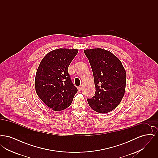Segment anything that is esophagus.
I'll list each match as a JSON object with an SVG mask.
<instances>
[{
	"label": "esophagus",
	"mask_w": 158,
	"mask_h": 158,
	"mask_svg": "<svg viewBox=\"0 0 158 158\" xmlns=\"http://www.w3.org/2000/svg\"><path fill=\"white\" fill-rule=\"evenodd\" d=\"M82 86H79V87H77V90H78V91L79 92H80L81 90V89H82Z\"/></svg>",
	"instance_id": "esophagus-1"
}]
</instances>
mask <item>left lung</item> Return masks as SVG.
<instances>
[{
  "label": "left lung",
  "mask_w": 158,
  "mask_h": 158,
  "mask_svg": "<svg viewBox=\"0 0 158 158\" xmlns=\"http://www.w3.org/2000/svg\"><path fill=\"white\" fill-rule=\"evenodd\" d=\"M92 70L95 95L88 99L90 108L99 113H109L120 103L126 84V72L120 60L102 48L84 50Z\"/></svg>",
  "instance_id": "obj_1"
}]
</instances>
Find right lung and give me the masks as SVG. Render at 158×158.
Segmentation results:
<instances>
[{
    "mask_svg": "<svg viewBox=\"0 0 158 158\" xmlns=\"http://www.w3.org/2000/svg\"><path fill=\"white\" fill-rule=\"evenodd\" d=\"M77 49L58 48L47 53L41 61L35 78L38 97L52 110L69 107L77 89L72 82L68 69Z\"/></svg>",
    "mask_w": 158,
    "mask_h": 158,
    "instance_id": "right-lung-1",
    "label": "right lung"
}]
</instances>
